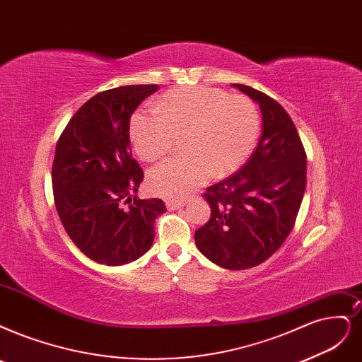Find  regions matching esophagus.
Here are the masks:
<instances>
[{
  "label": "esophagus",
  "mask_w": 362,
  "mask_h": 362,
  "mask_svg": "<svg viewBox=\"0 0 362 362\" xmlns=\"http://www.w3.org/2000/svg\"><path fill=\"white\" fill-rule=\"evenodd\" d=\"M165 206H167L168 210H177V209L185 206V202H171V199H167Z\"/></svg>",
  "instance_id": "obj_1"
}]
</instances>
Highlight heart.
Masks as SVG:
<instances>
[{
	"label": "heart",
	"instance_id": "heart-1",
	"mask_svg": "<svg viewBox=\"0 0 362 362\" xmlns=\"http://www.w3.org/2000/svg\"><path fill=\"white\" fill-rule=\"evenodd\" d=\"M261 116L247 97L223 89L194 86L171 90L156 109H140L131 117L129 136L137 155L155 160L185 137L186 155L164 160L149 171L153 194L183 199L211 174L228 176L249 158L259 137Z\"/></svg>",
	"mask_w": 362,
	"mask_h": 362
}]
</instances>
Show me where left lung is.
<instances>
[{
  "instance_id": "obj_1",
  "label": "left lung",
  "mask_w": 362,
  "mask_h": 362,
  "mask_svg": "<svg viewBox=\"0 0 362 362\" xmlns=\"http://www.w3.org/2000/svg\"><path fill=\"white\" fill-rule=\"evenodd\" d=\"M233 86L259 104L262 134L247 163L203 194L211 213L195 231V243L222 269L246 270L269 259L293 228L305 191V151L276 100Z\"/></svg>"
}]
</instances>
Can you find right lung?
Returning a JSON list of instances; mask_svg holds the SVG:
<instances>
[{
	"label": "right lung",
	"instance_id": "add662e5",
	"mask_svg": "<svg viewBox=\"0 0 362 362\" xmlns=\"http://www.w3.org/2000/svg\"><path fill=\"white\" fill-rule=\"evenodd\" d=\"M158 85H129L97 93L73 115L55 149L52 188L73 243L104 265H124L151 249L163 199L132 194L143 170L132 158L129 119Z\"/></svg>",
	"mask_w": 362,
	"mask_h": 362
}]
</instances>
